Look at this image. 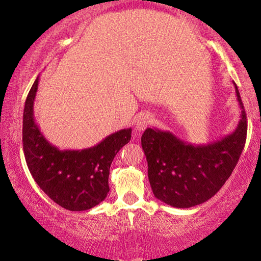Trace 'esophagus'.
I'll return each mask as SVG.
<instances>
[{"label": "esophagus", "mask_w": 261, "mask_h": 261, "mask_svg": "<svg viewBox=\"0 0 261 261\" xmlns=\"http://www.w3.org/2000/svg\"><path fill=\"white\" fill-rule=\"evenodd\" d=\"M152 122V115L148 113H143V114H140L139 116H137L136 119V122H135V128H136V131H141L145 130L146 127L148 126L149 124Z\"/></svg>", "instance_id": "1"}]
</instances>
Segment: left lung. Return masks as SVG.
I'll list each match as a JSON object with an SVG mask.
<instances>
[{
	"label": "left lung",
	"instance_id": "left-lung-1",
	"mask_svg": "<svg viewBox=\"0 0 261 261\" xmlns=\"http://www.w3.org/2000/svg\"><path fill=\"white\" fill-rule=\"evenodd\" d=\"M233 85L241 120L223 139L193 145L169 131L145 130L141 145L148 164L149 184L158 200L173 207H193L211 199L232 174L247 140V115L238 87Z\"/></svg>",
	"mask_w": 261,
	"mask_h": 261
}]
</instances>
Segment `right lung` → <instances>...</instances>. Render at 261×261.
<instances>
[{"label":"right lung","instance_id":"add662e5","mask_svg":"<svg viewBox=\"0 0 261 261\" xmlns=\"http://www.w3.org/2000/svg\"><path fill=\"white\" fill-rule=\"evenodd\" d=\"M39 77L33 83L23 113V151L29 172L54 202L70 211L89 210L109 193L110 164L131 140V127L107 136L83 149H59L51 145L34 119Z\"/></svg>","mask_w":261,"mask_h":261}]
</instances>
